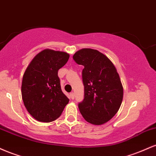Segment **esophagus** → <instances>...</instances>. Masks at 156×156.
<instances>
[{"instance_id":"34e87169","label":"esophagus","mask_w":156,"mask_h":156,"mask_svg":"<svg viewBox=\"0 0 156 156\" xmlns=\"http://www.w3.org/2000/svg\"><path fill=\"white\" fill-rule=\"evenodd\" d=\"M69 96H70V98L71 99H74L75 98V94H74V92H71L70 94H69Z\"/></svg>"}]
</instances>
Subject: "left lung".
I'll return each instance as SVG.
<instances>
[{
    "label": "left lung",
    "instance_id": "1",
    "mask_svg": "<svg viewBox=\"0 0 156 156\" xmlns=\"http://www.w3.org/2000/svg\"><path fill=\"white\" fill-rule=\"evenodd\" d=\"M73 58L84 67V98L78 103L80 114L89 123L104 124L117 114L122 101L123 88L117 69L97 50L83 48L77 51Z\"/></svg>",
    "mask_w": 156,
    "mask_h": 156
}]
</instances>
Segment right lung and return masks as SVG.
Segmentation results:
<instances>
[{
	"label": "right lung",
	"mask_w": 156,
	"mask_h": 156,
	"mask_svg": "<svg viewBox=\"0 0 156 156\" xmlns=\"http://www.w3.org/2000/svg\"><path fill=\"white\" fill-rule=\"evenodd\" d=\"M69 55L46 49L32 59L23 75L21 92L25 106L35 119L50 122L58 119L69 103L62 92L58 70Z\"/></svg>",
	"instance_id": "add662e5"
}]
</instances>
